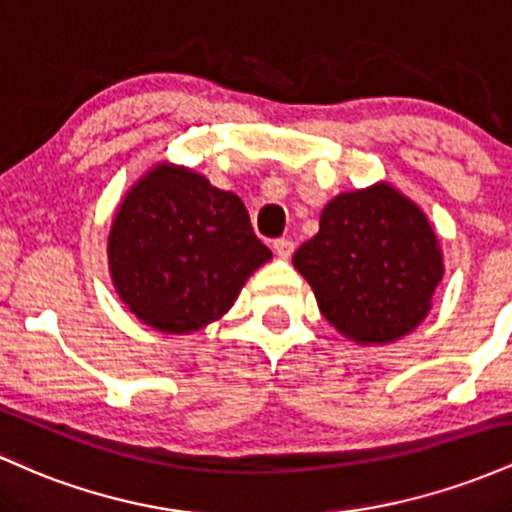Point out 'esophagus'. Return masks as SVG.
<instances>
[{
	"mask_svg": "<svg viewBox=\"0 0 512 512\" xmlns=\"http://www.w3.org/2000/svg\"><path fill=\"white\" fill-rule=\"evenodd\" d=\"M272 248L276 252V257H281V260H289V257L293 255V240L279 238V240H274Z\"/></svg>",
	"mask_w": 512,
	"mask_h": 512,
	"instance_id": "obj_1",
	"label": "esophagus"
}]
</instances>
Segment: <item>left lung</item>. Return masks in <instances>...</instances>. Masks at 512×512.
<instances>
[{
    "instance_id": "left-lung-1",
    "label": "left lung",
    "mask_w": 512,
    "mask_h": 512,
    "mask_svg": "<svg viewBox=\"0 0 512 512\" xmlns=\"http://www.w3.org/2000/svg\"><path fill=\"white\" fill-rule=\"evenodd\" d=\"M293 267L325 320L358 344H387L416 330L445 272L426 214L387 182L334 197Z\"/></svg>"
}]
</instances>
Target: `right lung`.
<instances>
[{"label":"right lung","instance_id":"1","mask_svg":"<svg viewBox=\"0 0 512 512\" xmlns=\"http://www.w3.org/2000/svg\"><path fill=\"white\" fill-rule=\"evenodd\" d=\"M267 260L272 250L240 197L173 163H158L127 192L108 236L117 296L166 334L219 320Z\"/></svg>","mask_w":512,"mask_h":512}]
</instances>
